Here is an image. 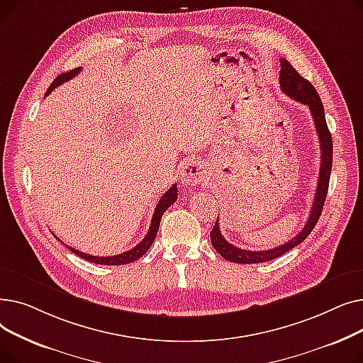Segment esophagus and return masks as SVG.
Listing matches in <instances>:
<instances>
[{
	"instance_id": "1",
	"label": "esophagus",
	"mask_w": 363,
	"mask_h": 363,
	"mask_svg": "<svg viewBox=\"0 0 363 363\" xmlns=\"http://www.w3.org/2000/svg\"><path fill=\"white\" fill-rule=\"evenodd\" d=\"M179 178L185 185H197L206 178L204 166L196 160H186L179 170Z\"/></svg>"
}]
</instances>
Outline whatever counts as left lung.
Returning a JSON list of instances; mask_svg holds the SVG:
<instances>
[{"label": "left lung", "instance_id": "8db88e82", "mask_svg": "<svg viewBox=\"0 0 363 363\" xmlns=\"http://www.w3.org/2000/svg\"><path fill=\"white\" fill-rule=\"evenodd\" d=\"M279 85L284 94H287L289 97L294 99L296 101L308 106L312 118L315 122L316 133L320 144V169H319V179H318V188L316 194L313 199V204L311 208L309 219L304 225L303 230L291 238L289 242H285L277 249L264 250V252H252V250H242L238 247L228 242L219 230V219H216L213 230L211 233L212 245L215 250L226 260L234 262V263H262V262H269L272 259H277L291 249L298 245L301 241L306 240V237L312 233L315 228L320 213L323 208V203H325L327 193H328V185H330V175H331V167H333V137L330 133V129L327 126L325 121V111H323L322 101L319 95L315 89V86L304 79L303 76L287 62L285 59H281V70H279Z\"/></svg>", "mask_w": 363, "mask_h": 363}]
</instances>
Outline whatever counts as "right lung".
Segmentation results:
<instances>
[{
	"label": "right lung",
	"instance_id": "1",
	"mask_svg": "<svg viewBox=\"0 0 363 363\" xmlns=\"http://www.w3.org/2000/svg\"><path fill=\"white\" fill-rule=\"evenodd\" d=\"M79 72H81V67L73 69V70H70V72H66V73H62V74L57 76V78L52 81V84L50 85V88L47 89L45 95H48L55 86H59V85H62L63 82L72 79L73 76H76ZM177 199H178V188H177V184H174V185H172V186L167 189V191L162 196V199L159 200V204L156 206V211H155V215H152V220H151V225H150V228H148L147 235L143 238V241H141L140 244H137L135 247H133L132 250H128V252L121 253V255L106 256V257H104V256H91V255L82 253V252H79V250L72 249V247L66 245L65 242H63V244L67 247V249H69L72 253L78 255L79 257H82V259H85V260H88V262H92V263H97V264H111V266H118V264L132 263V262L138 260L140 257H143V256L147 253V250L150 249L152 241H155V238H156V235H157L159 225H160V220H162L163 213L167 211V208H169L172 204H174V203L177 201ZM55 238H57V237H55ZM57 240H59V238H57Z\"/></svg>",
	"mask_w": 363,
	"mask_h": 363
}]
</instances>
